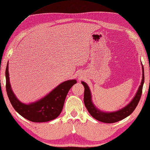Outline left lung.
I'll return each instance as SVG.
<instances>
[{
	"instance_id": "1",
	"label": "left lung",
	"mask_w": 150,
	"mask_h": 150,
	"mask_svg": "<svg viewBox=\"0 0 150 150\" xmlns=\"http://www.w3.org/2000/svg\"><path fill=\"white\" fill-rule=\"evenodd\" d=\"M142 79L141 83L139 86L138 91L134 96L131 102L123 108L122 109L114 112H103L96 108L92 102V96H91V91L89 87L86 83L84 81H81L85 88L84 91V103L87 109L88 112L93 118L96 119L97 120L100 121L104 123H115L118 121L123 120L130 115L133 112L134 110L137 108V105L139 102L140 97L142 93L143 84L144 82V67L142 66Z\"/></svg>"
}]
</instances>
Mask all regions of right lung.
Listing matches in <instances>:
<instances>
[{"label": "right lung", "mask_w": 150, "mask_h": 150, "mask_svg": "<svg viewBox=\"0 0 150 150\" xmlns=\"http://www.w3.org/2000/svg\"><path fill=\"white\" fill-rule=\"evenodd\" d=\"M6 82L8 96L15 111L31 122H45L52 120L60 115L70 88L77 81L76 79L64 81L47 96L30 104L21 102L12 91L9 78L8 63L6 69Z\"/></svg>", "instance_id": "right-lung-1"}]
</instances>
